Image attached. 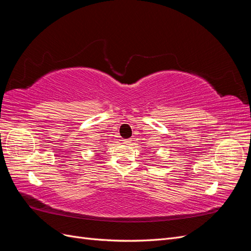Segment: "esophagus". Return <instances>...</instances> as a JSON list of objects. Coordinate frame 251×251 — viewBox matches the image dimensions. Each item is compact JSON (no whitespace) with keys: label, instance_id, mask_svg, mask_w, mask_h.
Here are the masks:
<instances>
[{"label":"esophagus","instance_id":"obj_1","mask_svg":"<svg viewBox=\"0 0 251 251\" xmlns=\"http://www.w3.org/2000/svg\"><path fill=\"white\" fill-rule=\"evenodd\" d=\"M123 142L126 143V144H128L132 142V138H127V139H123Z\"/></svg>","mask_w":251,"mask_h":251}]
</instances>
